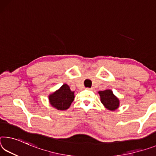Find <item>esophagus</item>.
I'll return each mask as SVG.
<instances>
[{"label":"esophagus","instance_id":"1","mask_svg":"<svg viewBox=\"0 0 156 156\" xmlns=\"http://www.w3.org/2000/svg\"><path fill=\"white\" fill-rule=\"evenodd\" d=\"M86 89H87V90H94V87H91V88L87 87V88H86Z\"/></svg>","mask_w":156,"mask_h":156}]
</instances>
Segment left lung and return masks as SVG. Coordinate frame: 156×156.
I'll use <instances>...</instances> for the list:
<instances>
[{"label":"left lung","mask_w":156,"mask_h":156,"mask_svg":"<svg viewBox=\"0 0 156 156\" xmlns=\"http://www.w3.org/2000/svg\"><path fill=\"white\" fill-rule=\"evenodd\" d=\"M101 103L104 105L106 108L110 110H115L117 109L119 105L118 98L113 94L112 91L110 90L98 91Z\"/></svg>","instance_id":"1"}]
</instances>
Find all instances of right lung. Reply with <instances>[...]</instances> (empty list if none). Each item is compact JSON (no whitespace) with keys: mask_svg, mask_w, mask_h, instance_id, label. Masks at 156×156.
Listing matches in <instances>:
<instances>
[{"mask_svg":"<svg viewBox=\"0 0 156 156\" xmlns=\"http://www.w3.org/2000/svg\"><path fill=\"white\" fill-rule=\"evenodd\" d=\"M49 101L52 106L60 110L68 109L74 99V92L66 84H64L58 91L49 96Z\"/></svg>","mask_w":156,"mask_h":156,"instance_id":"right-lung-1","label":"right lung"}]
</instances>
